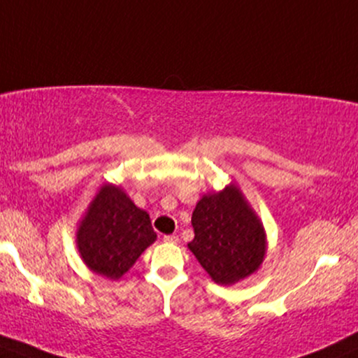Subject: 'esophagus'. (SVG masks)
Returning a JSON list of instances; mask_svg holds the SVG:
<instances>
[{
	"label": "esophagus",
	"mask_w": 358,
	"mask_h": 358,
	"mask_svg": "<svg viewBox=\"0 0 358 358\" xmlns=\"http://www.w3.org/2000/svg\"><path fill=\"white\" fill-rule=\"evenodd\" d=\"M166 242V244H178L179 242V237L178 236H174V234H172V236H164V239H162Z\"/></svg>",
	"instance_id": "34e87169"
}]
</instances>
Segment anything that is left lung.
<instances>
[{
	"instance_id": "left-lung-1",
	"label": "left lung",
	"mask_w": 358,
	"mask_h": 358,
	"mask_svg": "<svg viewBox=\"0 0 358 358\" xmlns=\"http://www.w3.org/2000/svg\"><path fill=\"white\" fill-rule=\"evenodd\" d=\"M192 227L189 250L215 284H237L266 259V229L237 184L204 194L192 213Z\"/></svg>"
}]
</instances>
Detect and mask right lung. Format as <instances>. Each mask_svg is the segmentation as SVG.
Here are the masks:
<instances>
[{
    "mask_svg": "<svg viewBox=\"0 0 358 358\" xmlns=\"http://www.w3.org/2000/svg\"><path fill=\"white\" fill-rule=\"evenodd\" d=\"M156 239L149 214L121 186L109 182L94 194L76 229L85 266L111 280L121 279Z\"/></svg>",
    "mask_w": 358,
    "mask_h": 358,
    "instance_id": "add662e5",
    "label": "right lung"
}]
</instances>
